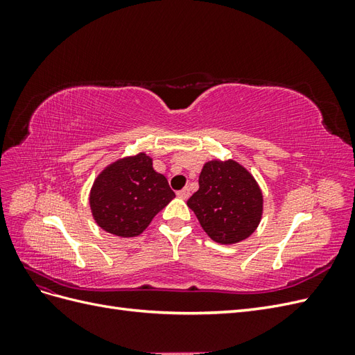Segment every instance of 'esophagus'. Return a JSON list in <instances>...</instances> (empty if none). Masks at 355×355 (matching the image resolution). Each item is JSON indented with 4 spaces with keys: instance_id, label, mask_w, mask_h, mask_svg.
Returning a JSON list of instances; mask_svg holds the SVG:
<instances>
[{
    "instance_id": "1",
    "label": "esophagus",
    "mask_w": 355,
    "mask_h": 355,
    "mask_svg": "<svg viewBox=\"0 0 355 355\" xmlns=\"http://www.w3.org/2000/svg\"><path fill=\"white\" fill-rule=\"evenodd\" d=\"M189 194H191L189 188H184V189L178 192V197L182 198V200H188V198H189Z\"/></svg>"
}]
</instances>
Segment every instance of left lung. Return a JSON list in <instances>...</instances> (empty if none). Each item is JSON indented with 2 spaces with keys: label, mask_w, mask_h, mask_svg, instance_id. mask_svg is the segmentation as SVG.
Segmentation results:
<instances>
[{
  "label": "left lung",
  "mask_w": 355,
  "mask_h": 355,
  "mask_svg": "<svg viewBox=\"0 0 355 355\" xmlns=\"http://www.w3.org/2000/svg\"><path fill=\"white\" fill-rule=\"evenodd\" d=\"M198 184L188 207L213 241L228 245L240 243L259 227L263 214L262 189L239 161H207Z\"/></svg>",
  "instance_id": "left-lung-1"
}]
</instances>
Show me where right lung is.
<instances>
[{
    "label": "right lung",
    "mask_w": 355,
    "mask_h": 355,
    "mask_svg": "<svg viewBox=\"0 0 355 355\" xmlns=\"http://www.w3.org/2000/svg\"><path fill=\"white\" fill-rule=\"evenodd\" d=\"M175 197L167 179L154 170L153 158L139 153L106 166L93 182L89 202L94 222L103 231L132 239Z\"/></svg>",
    "instance_id": "obj_1"
}]
</instances>
